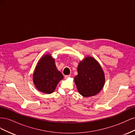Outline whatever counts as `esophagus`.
<instances>
[{
    "label": "esophagus",
    "instance_id": "esophagus-1",
    "mask_svg": "<svg viewBox=\"0 0 135 135\" xmlns=\"http://www.w3.org/2000/svg\"><path fill=\"white\" fill-rule=\"evenodd\" d=\"M70 75H65V79H68V78H70Z\"/></svg>",
    "mask_w": 135,
    "mask_h": 135
}]
</instances>
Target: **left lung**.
<instances>
[{
  "label": "left lung",
  "instance_id": "left-lung-1",
  "mask_svg": "<svg viewBox=\"0 0 135 135\" xmlns=\"http://www.w3.org/2000/svg\"><path fill=\"white\" fill-rule=\"evenodd\" d=\"M78 90L84 97L95 96L103 89L105 83L104 71L97 61L87 57L78 66V75L74 78Z\"/></svg>",
  "mask_w": 135,
  "mask_h": 135
}]
</instances>
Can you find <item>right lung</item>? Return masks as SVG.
I'll list each match as a JSON object with an SVG mask.
<instances>
[{"mask_svg":"<svg viewBox=\"0 0 135 135\" xmlns=\"http://www.w3.org/2000/svg\"><path fill=\"white\" fill-rule=\"evenodd\" d=\"M64 78L57 70L55 60L49 55L44 56L38 62L33 74L34 83L39 91L52 93L59 81Z\"/></svg>","mask_w":135,"mask_h":135,"instance_id":"1","label":"right lung"}]
</instances>
